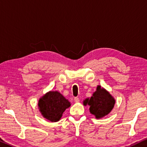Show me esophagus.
I'll use <instances>...</instances> for the list:
<instances>
[{"label":"esophagus","instance_id":"esophagus-1","mask_svg":"<svg viewBox=\"0 0 147 147\" xmlns=\"http://www.w3.org/2000/svg\"><path fill=\"white\" fill-rule=\"evenodd\" d=\"M74 101H75V102H80V99L77 97L74 98Z\"/></svg>","mask_w":147,"mask_h":147}]
</instances>
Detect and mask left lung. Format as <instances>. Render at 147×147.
I'll list each match as a JSON object with an SVG mask.
<instances>
[{
	"label": "left lung",
	"mask_w": 147,
	"mask_h": 147,
	"mask_svg": "<svg viewBox=\"0 0 147 147\" xmlns=\"http://www.w3.org/2000/svg\"><path fill=\"white\" fill-rule=\"evenodd\" d=\"M114 104V98L100 86H97L96 91L94 92L91 98H86L84 101V105L90 106V113L94 114L96 118L108 115L113 109Z\"/></svg>",
	"instance_id": "8db88e82"
}]
</instances>
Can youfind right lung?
I'll return each instance as SVG.
<instances>
[{"label":"right lung","mask_w":147,"mask_h":147,"mask_svg":"<svg viewBox=\"0 0 147 147\" xmlns=\"http://www.w3.org/2000/svg\"><path fill=\"white\" fill-rule=\"evenodd\" d=\"M71 106L68 100L57 91H50L40 98L38 102L42 116L51 122H57L64 111Z\"/></svg>","instance_id":"right-lung-1"}]
</instances>
